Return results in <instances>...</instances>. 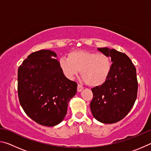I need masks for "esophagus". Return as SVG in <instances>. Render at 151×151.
<instances>
[{
	"instance_id": "esophagus-1",
	"label": "esophagus",
	"mask_w": 151,
	"mask_h": 151,
	"mask_svg": "<svg viewBox=\"0 0 151 151\" xmlns=\"http://www.w3.org/2000/svg\"><path fill=\"white\" fill-rule=\"evenodd\" d=\"M83 88H83V86L80 85V84H78V85H77V91L78 92H81Z\"/></svg>"
}]
</instances>
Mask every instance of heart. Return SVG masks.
<instances>
[{
  "instance_id": "b5f03b06",
  "label": "heart",
  "mask_w": 151,
  "mask_h": 151,
  "mask_svg": "<svg viewBox=\"0 0 151 151\" xmlns=\"http://www.w3.org/2000/svg\"><path fill=\"white\" fill-rule=\"evenodd\" d=\"M112 60L104 53L74 50L63 57L59 65L66 78L73 79L80 70L83 81L88 86H99L105 83L112 69Z\"/></svg>"
}]
</instances>
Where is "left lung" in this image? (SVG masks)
<instances>
[{"instance_id": "left-lung-1", "label": "left lung", "mask_w": 151, "mask_h": 151, "mask_svg": "<svg viewBox=\"0 0 151 151\" xmlns=\"http://www.w3.org/2000/svg\"><path fill=\"white\" fill-rule=\"evenodd\" d=\"M98 50L111 57L112 69L105 83L91 89L93 98L90 107L97 121L112 124L124 118L136 101V68L124 53L107 47Z\"/></svg>"}]
</instances>
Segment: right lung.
Returning a JSON list of instances; mask_svg holds the SVG:
<instances>
[{
	"label": "right lung",
	"instance_id": "obj_1",
	"mask_svg": "<svg viewBox=\"0 0 151 151\" xmlns=\"http://www.w3.org/2000/svg\"><path fill=\"white\" fill-rule=\"evenodd\" d=\"M57 55L49 50L28 56L18 70V95L28 116L38 124L55 126L63 121L77 83L68 79Z\"/></svg>",
	"mask_w": 151,
	"mask_h": 151
}]
</instances>
